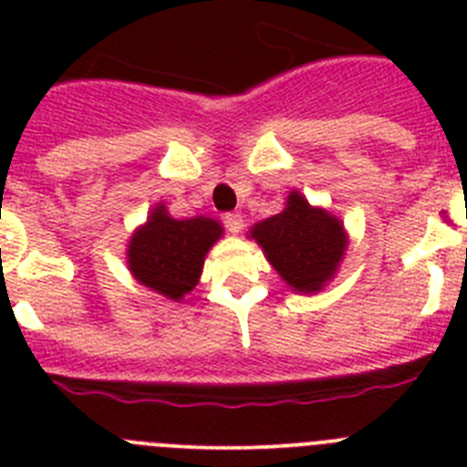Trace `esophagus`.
I'll return each instance as SVG.
<instances>
[{"mask_svg":"<svg viewBox=\"0 0 467 467\" xmlns=\"http://www.w3.org/2000/svg\"><path fill=\"white\" fill-rule=\"evenodd\" d=\"M224 226L231 234H238L243 229V217L238 213H226L224 214Z\"/></svg>","mask_w":467,"mask_h":467,"instance_id":"obj_1","label":"esophagus"}]
</instances>
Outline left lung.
<instances>
[{
	"label": "left lung",
	"mask_w": 467,
	"mask_h": 467,
	"mask_svg": "<svg viewBox=\"0 0 467 467\" xmlns=\"http://www.w3.org/2000/svg\"><path fill=\"white\" fill-rule=\"evenodd\" d=\"M253 238L283 280L296 292H317L334 275L346 250L344 226L320 208H311L296 192L287 208L259 222Z\"/></svg>",
	"instance_id": "left-lung-1"
}]
</instances>
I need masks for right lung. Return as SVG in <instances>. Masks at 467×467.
Returning a JSON list of instances; mask_svg holds the SVG:
<instances>
[{"label": "right lung", "mask_w": 467, "mask_h": 467, "mask_svg": "<svg viewBox=\"0 0 467 467\" xmlns=\"http://www.w3.org/2000/svg\"><path fill=\"white\" fill-rule=\"evenodd\" d=\"M220 236V222L210 217L175 220L159 205L150 222L130 238L128 264L140 283L177 301L193 290L205 254Z\"/></svg>", "instance_id": "obj_1"}]
</instances>
